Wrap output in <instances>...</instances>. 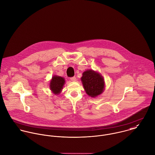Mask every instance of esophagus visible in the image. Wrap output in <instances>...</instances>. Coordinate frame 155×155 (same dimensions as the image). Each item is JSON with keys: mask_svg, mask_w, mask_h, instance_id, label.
I'll return each instance as SVG.
<instances>
[{"mask_svg": "<svg viewBox=\"0 0 155 155\" xmlns=\"http://www.w3.org/2000/svg\"><path fill=\"white\" fill-rule=\"evenodd\" d=\"M70 80L73 82H74V81H76V77H72V78H70Z\"/></svg>", "mask_w": 155, "mask_h": 155, "instance_id": "esophagus-1", "label": "esophagus"}]
</instances>
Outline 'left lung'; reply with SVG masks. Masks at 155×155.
<instances>
[{
    "instance_id": "left-lung-1",
    "label": "left lung",
    "mask_w": 155,
    "mask_h": 155,
    "mask_svg": "<svg viewBox=\"0 0 155 155\" xmlns=\"http://www.w3.org/2000/svg\"><path fill=\"white\" fill-rule=\"evenodd\" d=\"M81 80L85 91L88 96L94 98L103 93L105 82L99 71L87 70L83 72Z\"/></svg>"
}]
</instances>
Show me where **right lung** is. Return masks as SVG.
<instances>
[{"label":"right lung","mask_w":155,"mask_h":155,"mask_svg":"<svg viewBox=\"0 0 155 155\" xmlns=\"http://www.w3.org/2000/svg\"><path fill=\"white\" fill-rule=\"evenodd\" d=\"M65 81L64 78L58 75H53L49 82V88L54 95L61 94L65 85Z\"/></svg>","instance_id":"obj_1"}]
</instances>
